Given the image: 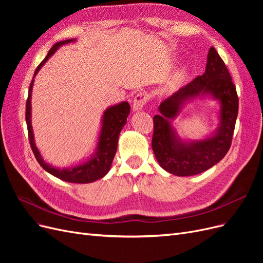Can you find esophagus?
I'll return each instance as SVG.
<instances>
[{
  "instance_id": "1",
  "label": "esophagus",
  "mask_w": 263,
  "mask_h": 263,
  "mask_svg": "<svg viewBox=\"0 0 263 263\" xmlns=\"http://www.w3.org/2000/svg\"><path fill=\"white\" fill-rule=\"evenodd\" d=\"M150 97L149 94L146 92H139L136 94V97L134 98L133 101V109L134 110H140L144 108L146 105V103L149 101Z\"/></svg>"
}]
</instances>
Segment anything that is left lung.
Wrapping results in <instances>:
<instances>
[{"label": "left lung", "mask_w": 263, "mask_h": 263, "mask_svg": "<svg viewBox=\"0 0 263 263\" xmlns=\"http://www.w3.org/2000/svg\"><path fill=\"white\" fill-rule=\"evenodd\" d=\"M211 93L221 102V126L217 134L201 142L183 143L168 121L176 116L185 100ZM154 117L153 150L162 168L174 176L202 173L219 162L232 146L238 115V95L229 71L214 47L208 54L205 72L165 99Z\"/></svg>", "instance_id": "8db88e82"}]
</instances>
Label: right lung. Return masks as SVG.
Here are the masks:
<instances>
[{
  "mask_svg": "<svg viewBox=\"0 0 263 263\" xmlns=\"http://www.w3.org/2000/svg\"><path fill=\"white\" fill-rule=\"evenodd\" d=\"M73 41L74 39H68V41H63L54 44L52 46V48L49 50L48 54H47V57L39 63V66L36 68L35 74L47 61V59H48L61 45H65ZM33 83L34 80H31L28 90V98L26 101V123L29 144L38 163L41 164L47 172H49L55 178L70 183H91L104 177L109 171L110 165H112L117 149L119 133H121L124 125L126 124V119L128 117V114L130 112V105L127 102H122L121 104H117L105 110L104 115H103V123L99 138L98 151L92 159H90L89 161L83 164L71 166V168L68 169H55L43 160V158L41 154H39V151L34 142L33 128H31L30 123V97L31 89H33Z\"/></svg>",
  "mask_w": 263,
  "mask_h": 263,
  "instance_id": "1",
  "label": "right lung"
}]
</instances>
